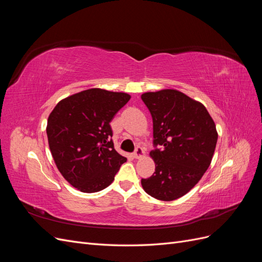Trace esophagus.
Returning <instances> with one entry per match:
<instances>
[{
    "mask_svg": "<svg viewBox=\"0 0 262 262\" xmlns=\"http://www.w3.org/2000/svg\"><path fill=\"white\" fill-rule=\"evenodd\" d=\"M133 156H134V158H141V157H143V156H144V150H143V148H142L141 146H138V147L136 148V150H134Z\"/></svg>",
    "mask_w": 262,
    "mask_h": 262,
    "instance_id": "obj_1",
    "label": "esophagus"
}]
</instances>
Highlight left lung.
<instances>
[{
    "instance_id": "obj_1",
    "label": "left lung",
    "mask_w": 262,
    "mask_h": 262,
    "mask_svg": "<svg viewBox=\"0 0 262 262\" xmlns=\"http://www.w3.org/2000/svg\"><path fill=\"white\" fill-rule=\"evenodd\" d=\"M141 98L152 115L155 146L149 153L155 171L141 180L142 187L157 200H176L209 168L217 142L215 123L201 102L179 91L148 92Z\"/></svg>"
}]
</instances>
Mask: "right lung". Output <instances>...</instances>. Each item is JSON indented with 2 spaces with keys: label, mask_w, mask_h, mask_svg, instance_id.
Segmentation results:
<instances>
[{
  "label": "right lung",
  "mask_w": 262,
  "mask_h": 262,
  "mask_svg": "<svg viewBox=\"0 0 262 262\" xmlns=\"http://www.w3.org/2000/svg\"><path fill=\"white\" fill-rule=\"evenodd\" d=\"M131 96L91 89L62 99L47 123L55 165L70 185L82 192H97L115 179L126 158L114 147L110 121Z\"/></svg>",
  "instance_id": "add662e5"
}]
</instances>
